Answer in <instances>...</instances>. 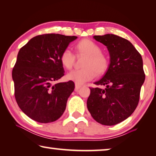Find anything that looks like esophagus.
Listing matches in <instances>:
<instances>
[{"instance_id":"34e87169","label":"esophagus","mask_w":156,"mask_h":156,"mask_svg":"<svg viewBox=\"0 0 156 156\" xmlns=\"http://www.w3.org/2000/svg\"><path fill=\"white\" fill-rule=\"evenodd\" d=\"M81 87V85H79V84H76H76H75V90H76V91H77V90H79V89H80V88Z\"/></svg>"}]
</instances>
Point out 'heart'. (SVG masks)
<instances>
[{"label":"heart","mask_w":156,"mask_h":156,"mask_svg":"<svg viewBox=\"0 0 156 156\" xmlns=\"http://www.w3.org/2000/svg\"><path fill=\"white\" fill-rule=\"evenodd\" d=\"M75 50L77 55H83L81 67L82 68L75 70L66 75L68 80L75 81L77 84H82L91 80L97 75H102L109 68V60L101 51L100 45L90 39H83L76 43ZM61 62L67 70L73 68L75 61V56L69 49L62 52Z\"/></svg>","instance_id":"heart-1"}]
</instances>
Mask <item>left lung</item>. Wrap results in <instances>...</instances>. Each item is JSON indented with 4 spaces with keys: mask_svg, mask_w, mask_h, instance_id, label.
I'll list each match as a JSON object with an SVG mask.
<instances>
[{
    "mask_svg": "<svg viewBox=\"0 0 156 156\" xmlns=\"http://www.w3.org/2000/svg\"><path fill=\"white\" fill-rule=\"evenodd\" d=\"M107 47L110 63L104 76L90 88L87 107L95 121L114 126L128 119L137 107L145 74L141 54L128 40L114 34L95 35Z\"/></svg>",
    "mask_w": 156,
    "mask_h": 156,
    "instance_id": "obj_1",
    "label": "left lung"
}]
</instances>
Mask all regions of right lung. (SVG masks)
Returning <instances> with one entry per match:
<instances>
[{"label":"right lung","mask_w":156,"mask_h":156,"mask_svg":"<svg viewBox=\"0 0 156 156\" xmlns=\"http://www.w3.org/2000/svg\"><path fill=\"white\" fill-rule=\"evenodd\" d=\"M76 36L37 35L20 49L12 70L14 97L23 113L39 123L62 116L75 89L73 81L56 83L64 75L61 53Z\"/></svg>","instance_id":"add662e5"}]
</instances>
